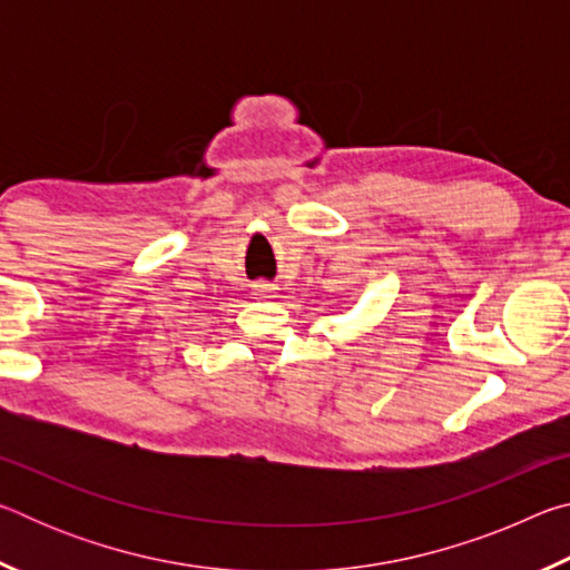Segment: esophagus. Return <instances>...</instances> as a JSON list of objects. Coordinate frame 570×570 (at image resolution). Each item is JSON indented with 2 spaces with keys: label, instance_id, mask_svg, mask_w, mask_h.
<instances>
[{
  "label": "esophagus",
  "instance_id": "1",
  "mask_svg": "<svg viewBox=\"0 0 570 570\" xmlns=\"http://www.w3.org/2000/svg\"><path fill=\"white\" fill-rule=\"evenodd\" d=\"M276 292L274 284L268 282H254L250 284V294H254V298H272Z\"/></svg>",
  "mask_w": 570,
  "mask_h": 570
}]
</instances>
